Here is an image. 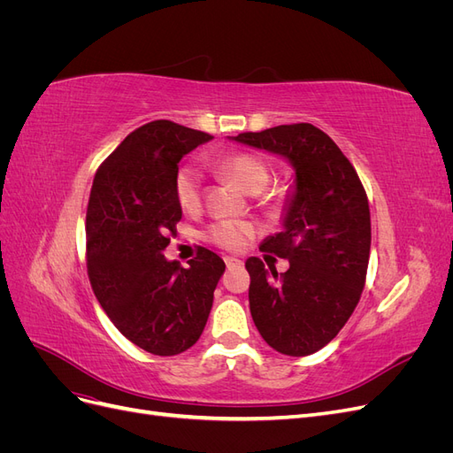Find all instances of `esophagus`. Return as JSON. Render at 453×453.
Returning a JSON list of instances; mask_svg holds the SVG:
<instances>
[{
    "instance_id": "1",
    "label": "esophagus",
    "mask_w": 453,
    "mask_h": 453,
    "mask_svg": "<svg viewBox=\"0 0 453 453\" xmlns=\"http://www.w3.org/2000/svg\"><path fill=\"white\" fill-rule=\"evenodd\" d=\"M225 265L226 268H236V266H242V260L236 257H225Z\"/></svg>"
}]
</instances>
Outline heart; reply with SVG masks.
Segmentation results:
<instances>
[{
  "label": "heart",
  "mask_w": 453,
  "mask_h": 453,
  "mask_svg": "<svg viewBox=\"0 0 453 453\" xmlns=\"http://www.w3.org/2000/svg\"><path fill=\"white\" fill-rule=\"evenodd\" d=\"M215 170L225 175L226 180L234 181L242 190L250 195H258L265 203L276 202V195L265 193L266 185L272 180L270 164L255 153L248 150H234L215 162ZM175 198L180 202L183 210H195L202 200V183L200 175L195 168L183 166L175 175ZM257 234L255 225L248 221H232V219H223V221L211 223L203 232V238L217 248L226 251H238L245 243L253 240Z\"/></svg>",
  "instance_id": "1"
}]
</instances>
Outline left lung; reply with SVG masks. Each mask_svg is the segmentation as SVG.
I'll list each match as a JSON object with an SVG mask.
<instances>
[{
	"instance_id": "1",
	"label": "left lung",
	"mask_w": 453,
	"mask_h": 453,
	"mask_svg": "<svg viewBox=\"0 0 453 453\" xmlns=\"http://www.w3.org/2000/svg\"><path fill=\"white\" fill-rule=\"evenodd\" d=\"M236 142L266 149L296 170L283 230L260 251L289 260L280 273L250 257V310L266 344L304 357L326 346L357 308L370 257V210L353 164L310 122L238 134Z\"/></svg>"
}]
</instances>
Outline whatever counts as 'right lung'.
I'll use <instances>...</instances> for the list:
<instances>
[{
	"label": "right lung",
	"instance_id": "right-lung-1",
	"mask_svg": "<svg viewBox=\"0 0 453 453\" xmlns=\"http://www.w3.org/2000/svg\"><path fill=\"white\" fill-rule=\"evenodd\" d=\"M211 135L153 120L130 132L94 175L87 205V272L92 291L122 336L170 357L195 346L225 272L200 248L183 268L164 258L177 234L180 160Z\"/></svg>",
	"mask_w": 453,
	"mask_h": 453
}]
</instances>
